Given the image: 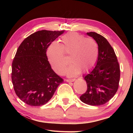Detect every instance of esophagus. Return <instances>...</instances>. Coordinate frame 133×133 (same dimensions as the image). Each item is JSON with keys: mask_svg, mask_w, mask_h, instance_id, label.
Wrapping results in <instances>:
<instances>
[{"mask_svg": "<svg viewBox=\"0 0 133 133\" xmlns=\"http://www.w3.org/2000/svg\"><path fill=\"white\" fill-rule=\"evenodd\" d=\"M75 79H66V82H72L75 81Z\"/></svg>", "mask_w": 133, "mask_h": 133, "instance_id": "34e87169", "label": "esophagus"}]
</instances>
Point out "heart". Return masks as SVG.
Here are the masks:
<instances>
[{
  "label": "heart",
  "mask_w": 133,
  "mask_h": 133,
  "mask_svg": "<svg viewBox=\"0 0 133 133\" xmlns=\"http://www.w3.org/2000/svg\"><path fill=\"white\" fill-rule=\"evenodd\" d=\"M60 41V44L52 42L46 52L51 66L56 72L59 74L66 72L69 60L63 53L70 56L71 66L67 72L70 77L77 75L81 71L87 72L94 68L99 55V47L95 40L71 32L62 36Z\"/></svg>",
  "instance_id": "obj_1"
}]
</instances>
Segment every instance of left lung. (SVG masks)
I'll use <instances>...</instances> for the list:
<instances>
[{"instance_id": "obj_1", "label": "left lung", "mask_w": 133, "mask_h": 133, "mask_svg": "<svg viewBox=\"0 0 133 133\" xmlns=\"http://www.w3.org/2000/svg\"><path fill=\"white\" fill-rule=\"evenodd\" d=\"M99 47L95 66L88 74L83 75L87 89L80 97L83 103L91 106L105 104L117 92L120 79V68L114 50L107 39L95 32H87Z\"/></svg>"}]
</instances>
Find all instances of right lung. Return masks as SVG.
Returning a JSON list of instances; mask_svg holds the SVG:
<instances>
[{
  "label": "right lung",
  "instance_id": "obj_1",
  "mask_svg": "<svg viewBox=\"0 0 133 133\" xmlns=\"http://www.w3.org/2000/svg\"><path fill=\"white\" fill-rule=\"evenodd\" d=\"M64 30H41L28 36L18 47L12 64L11 78L16 95L32 106L47 103L63 80L51 69L46 51Z\"/></svg>",
  "mask_w": 133,
  "mask_h": 133
}]
</instances>
